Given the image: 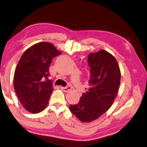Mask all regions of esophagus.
Masks as SVG:
<instances>
[{"label": "esophagus", "mask_w": 147, "mask_h": 147, "mask_svg": "<svg viewBox=\"0 0 147 147\" xmlns=\"http://www.w3.org/2000/svg\"><path fill=\"white\" fill-rule=\"evenodd\" d=\"M61 89L63 90V91L65 92H69L71 90V86H66V87H61Z\"/></svg>", "instance_id": "esophagus-1"}]
</instances>
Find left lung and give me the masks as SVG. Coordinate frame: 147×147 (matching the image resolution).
Wrapping results in <instances>:
<instances>
[{
    "label": "left lung",
    "instance_id": "8db88e82",
    "mask_svg": "<svg viewBox=\"0 0 147 147\" xmlns=\"http://www.w3.org/2000/svg\"><path fill=\"white\" fill-rule=\"evenodd\" d=\"M90 67L89 89L83 93L76 105H70V112L83 123L99 118L112 106L121 83V70L116 58L107 51L100 50L88 55Z\"/></svg>",
    "mask_w": 147,
    "mask_h": 147
}]
</instances>
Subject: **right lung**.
Instances as JSON below:
<instances>
[{"label": "right lung", "instance_id": "obj_1", "mask_svg": "<svg viewBox=\"0 0 147 147\" xmlns=\"http://www.w3.org/2000/svg\"><path fill=\"white\" fill-rule=\"evenodd\" d=\"M60 54L53 45L42 42L26 49L19 60L14 72V90L28 112L37 114L47 106L53 90L49 79V66Z\"/></svg>", "mask_w": 147, "mask_h": 147}]
</instances>
